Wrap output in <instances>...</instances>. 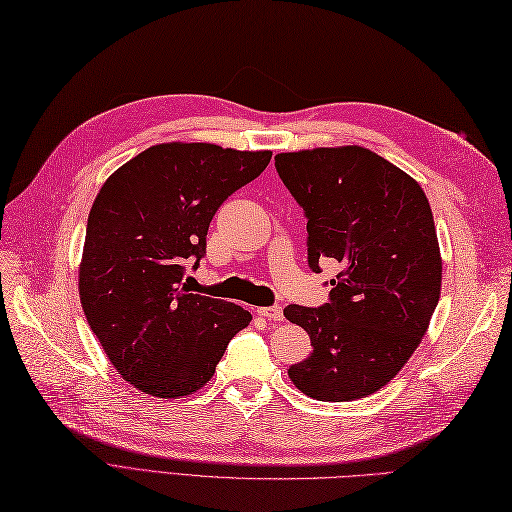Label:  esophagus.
<instances>
[{
  "instance_id": "1",
  "label": "esophagus",
  "mask_w": 512,
  "mask_h": 512,
  "mask_svg": "<svg viewBox=\"0 0 512 512\" xmlns=\"http://www.w3.org/2000/svg\"><path fill=\"white\" fill-rule=\"evenodd\" d=\"M256 313L260 317H265L269 321H282L284 319V313H282V306H263V308H256Z\"/></svg>"
}]
</instances>
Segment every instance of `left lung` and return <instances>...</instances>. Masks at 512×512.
<instances>
[{
    "mask_svg": "<svg viewBox=\"0 0 512 512\" xmlns=\"http://www.w3.org/2000/svg\"><path fill=\"white\" fill-rule=\"evenodd\" d=\"M276 169L304 208L308 265L336 260L330 302L291 304L313 352L289 369L299 391L352 402L380 391L413 356L441 295V249L421 184L360 145L276 156Z\"/></svg>",
    "mask_w": 512,
    "mask_h": 512,
    "instance_id": "obj_1",
    "label": "left lung"
}]
</instances>
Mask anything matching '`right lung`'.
<instances>
[{"mask_svg":"<svg viewBox=\"0 0 512 512\" xmlns=\"http://www.w3.org/2000/svg\"><path fill=\"white\" fill-rule=\"evenodd\" d=\"M271 152L215 143H160L121 165L99 189L86 223L80 302L119 376L176 400L213 378L232 336L252 315L189 293L191 258L228 195L258 178Z\"/></svg>","mask_w":512,"mask_h":512,"instance_id":"obj_1","label":"right lung"}]
</instances>
